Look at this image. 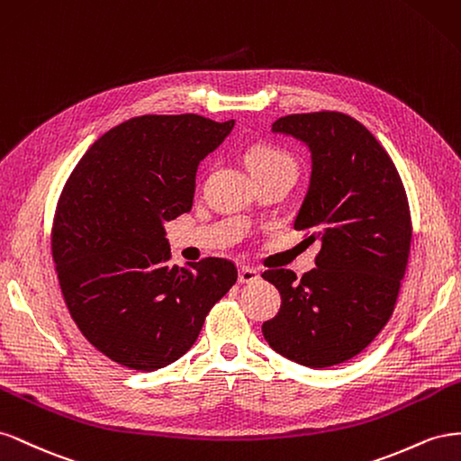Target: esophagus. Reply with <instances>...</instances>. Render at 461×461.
Listing matches in <instances>:
<instances>
[{
  "mask_svg": "<svg viewBox=\"0 0 461 461\" xmlns=\"http://www.w3.org/2000/svg\"><path fill=\"white\" fill-rule=\"evenodd\" d=\"M260 280L258 270L251 268V267H241L240 268V282L241 284H255Z\"/></svg>",
  "mask_w": 461,
  "mask_h": 461,
  "instance_id": "obj_1",
  "label": "esophagus"
}]
</instances>
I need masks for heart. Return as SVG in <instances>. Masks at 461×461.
Listing matches in <instances>:
<instances>
[{
	"instance_id": "heart-1",
	"label": "heart",
	"mask_w": 461,
	"mask_h": 461,
	"mask_svg": "<svg viewBox=\"0 0 461 461\" xmlns=\"http://www.w3.org/2000/svg\"><path fill=\"white\" fill-rule=\"evenodd\" d=\"M245 162L251 172L268 167H295L294 158L274 144H255L247 150Z\"/></svg>"
}]
</instances>
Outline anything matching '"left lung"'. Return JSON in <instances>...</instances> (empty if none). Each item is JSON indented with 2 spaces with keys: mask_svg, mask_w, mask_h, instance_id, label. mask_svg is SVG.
I'll use <instances>...</instances> for the list:
<instances>
[{
  "mask_svg": "<svg viewBox=\"0 0 461 461\" xmlns=\"http://www.w3.org/2000/svg\"><path fill=\"white\" fill-rule=\"evenodd\" d=\"M272 131L311 150V181L294 228L322 247L317 268L301 280L285 268L262 274L282 295L262 334L289 361L322 369L361 353L390 321L410 257V204L392 158L353 117L294 113Z\"/></svg>",
  "mask_w": 461,
  "mask_h": 461,
  "instance_id": "left-lung-1",
  "label": "left lung"
}]
</instances>
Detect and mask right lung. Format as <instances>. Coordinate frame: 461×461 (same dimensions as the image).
I'll return each instance as SVG.
<instances>
[{"instance_id":"add662e5","label":"right lung","mask_w":461,"mask_h":461,"mask_svg":"<svg viewBox=\"0 0 461 461\" xmlns=\"http://www.w3.org/2000/svg\"><path fill=\"white\" fill-rule=\"evenodd\" d=\"M235 122L140 115L104 133L58 201L51 255L78 330L112 361L156 371L185 355L238 282L231 260L169 267L164 223L189 212L196 167Z\"/></svg>"}]
</instances>
